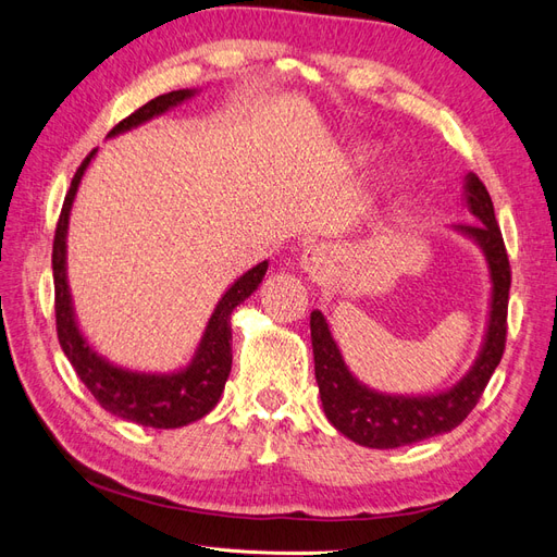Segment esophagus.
<instances>
[{"instance_id":"1","label":"esophagus","mask_w":557,"mask_h":557,"mask_svg":"<svg viewBox=\"0 0 557 557\" xmlns=\"http://www.w3.org/2000/svg\"><path fill=\"white\" fill-rule=\"evenodd\" d=\"M326 265H330V249H326L324 245H308L304 247L301 251V268L306 270L308 275L318 277L322 275Z\"/></svg>"}]
</instances>
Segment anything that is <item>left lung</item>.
I'll return each instance as SVG.
<instances>
[{"label": "left lung", "instance_id": "1", "mask_svg": "<svg viewBox=\"0 0 557 557\" xmlns=\"http://www.w3.org/2000/svg\"><path fill=\"white\" fill-rule=\"evenodd\" d=\"M463 202L478 221L454 225V231L473 239L482 249L492 292L487 330L478 358L454 386L428 395H391L364 386L348 369L332 336L330 322L320 310L310 312V338L322 409L338 433L362 447L395 449L454 431L473 411L494 369L502 362L510 289L508 253L494 216L492 197L475 174H466L463 178Z\"/></svg>", "mask_w": 557, "mask_h": 557}]
</instances>
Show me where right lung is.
<instances>
[{
	"label": "right lung",
	"mask_w": 557,
	"mask_h": 557,
	"mask_svg": "<svg viewBox=\"0 0 557 557\" xmlns=\"http://www.w3.org/2000/svg\"><path fill=\"white\" fill-rule=\"evenodd\" d=\"M195 94L197 89H178V91H169L152 98V101L138 108L134 115L122 120L115 129L108 134V138L132 132L136 126L164 115L166 110L188 101V98H193ZM96 152L98 148L91 150L87 154V160L79 164L77 174L73 183H70V190L65 195L59 225H55L51 263H53L55 330H59V344L70 364L75 367V372L82 379L84 386L91 391L98 405H101L106 411H110V414L138 425L162 428V431L164 428L188 425L193 421L207 417L221 400L227 374H231V367H233L231 315L239 304H245L247 298L259 289V284L265 277L268 261L253 265L225 289V294L219 298L216 308L211 312V318L205 326V334L195 348L193 360L185 367L174 369V372H136V369H126L110 362L89 344L87 336H84V332L79 330L73 294H70V284H67L70 211H73L84 171L89 169Z\"/></svg>",
	"instance_id": "1"
}]
</instances>
